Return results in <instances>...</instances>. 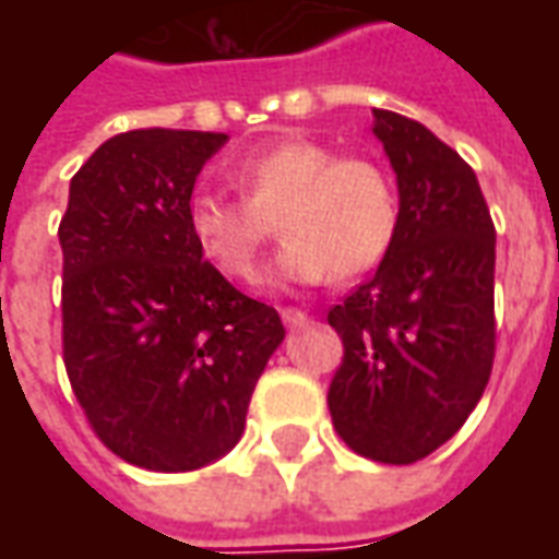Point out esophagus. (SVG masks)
Instances as JSON below:
<instances>
[{"mask_svg":"<svg viewBox=\"0 0 559 559\" xmlns=\"http://www.w3.org/2000/svg\"><path fill=\"white\" fill-rule=\"evenodd\" d=\"M281 320H284V326L287 329L308 326V314L299 311V308H284V311H281Z\"/></svg>","mask_w":559,"mask_h":559,"instance_id":"obj_1","label":"esophagus"}]
</instances>
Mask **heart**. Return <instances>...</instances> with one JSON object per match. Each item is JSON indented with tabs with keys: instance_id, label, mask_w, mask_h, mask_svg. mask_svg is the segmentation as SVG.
Wrapping results in <instances>:
<instances>
[{
	"instance_id": "1",
	"label": "heart",
	"mask_w": 559,
	"mask_h": 559,
	"mask_svg": "<svg viewBox=\"0 0 559 559\" xmlns=\"http://www.w3.org/2000/svg\"><path fill=\"white\" fill-rule=\"evenodd\" d=\"M242 200L197 191L185 221L197 251L221 275L254 281L278 221L287 239L269 269L275 287H314L380 266L401 224L399 188L371 158H338L317 140H281L230 167Z\"/></svg>"
}]
</instances>
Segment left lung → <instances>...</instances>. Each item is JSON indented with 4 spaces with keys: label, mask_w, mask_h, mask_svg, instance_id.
<instances>
[{
    "label": "left lung",
    "mask_w": 559,
    "mask_h": 559,
    "mask_svg": "<svg viewBox=\"0 0 559 559\" xmlns=\"http://www.w3.org/2000/svg\"><path fill=\"white\" fill-rule=\"evenodd\" d=\"M395 170V245L329 326L344 362L329 413L353 452L380 464L431 455L467 421L493 365V233L479 179L421 122L374 110Z\"/></svg>",
    "instance_id": "left-lung-1"
}]
</instances>
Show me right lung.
I'll return each mask as SVG.
<instances>
[{
    "mask_svg": "<svg viewBox=\"0 0 559 559\" xmlns=\"http://www.w3.org/2000/svg\"><path fill=\"white\" fill-rule=\"evenodd\" d=\"M227 134L138 128L92 152L68 188L62 344L71 389L107 449L188 473L239 443L278 311L203 260L185 206Z\"/></svg>",
    "mask_w": 559,
    "mask_h": 559,
    "instance_id": "add662e5",
    "label": "right lung"
}]
</instances>
